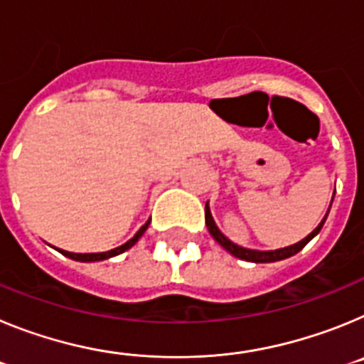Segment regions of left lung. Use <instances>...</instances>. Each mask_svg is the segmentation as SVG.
<instances>
[{
	"label": "left lung",
	"instance_id": "left-lung-1",
	"mask_svg": "<svg viewBox=\"0 0 364 364\" xmlns=\"http://www.w3.org/2000/svg\"><path fill=\"white\" fill-rule=\"evenodd\" d=\"M324 220H326V217L321 220L319 226L315 228V230L308 235L306 239H302L301 242L294 244V246L281 247V250H275V252H257V250H246V247L237 246V244L231 242L230 239H226V237L220 233V230L217 228V224L213 222V217H211V213H210V208L205 205V226H208V230H210L211 237H213V239L217 240V242L220 244L224 250H228L231 255L239 257V259H242V260H250V262H275V260H282V259H288V257L295 255V253L301 252L302 247L306 246V244L314 239L315 235L319 233L321 228H323V224H324Z\"/></svg>",
	"mask_w": 364,
	"mask_h": 364
}]
</instances>
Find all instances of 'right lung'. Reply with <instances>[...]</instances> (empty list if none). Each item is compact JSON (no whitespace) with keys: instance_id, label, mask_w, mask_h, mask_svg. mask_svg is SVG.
I'll return each mask as SVG.
<instances>
[{"instance_id":"right-lung-1","label":"right lung","mask_w":364,"mask_h":364,"mask_svg":"<svg viewBox=\"0 0 364 364\" xmlns=\"http://www.w3.org/2000/svg\"><path fill=\"white\" fill-rule=\"evenodd\" d=\"M147 226H149V222H147V224H144V226L136 231V235H134L133 239L127 240L125 244H122L120 247H114V250H111V252H104V253H70V252H63V250H60V252H62L65 257H69V259L82 260V262H95V260H105V259H109V257L120 255V253H124L125 250H129L131 246H134V244H136V240L144 235V231L147 230Z\"/></svg>"}]
</instances>
